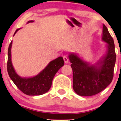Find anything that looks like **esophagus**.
<instances>
[{
  "mask_svg": "<svg viewBox=\"0 0 121 121\" xmlns=\"http://www.w3.org/2000/svg\"><path fill=\"white\" fill-rule=\"evenodd\" d=\"M63 60H64V62H65V63H68V58L66 56H63Z\"/></svg>",
  "mask_w": 121,
  "mask_h": 121,
  "instance_id": "34e87169",
  "label": "esophagus"
}]
</instances>
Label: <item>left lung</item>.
<instances>
[{"label":"left lung","mask_w":121,"mask_h":121,"mask_svg":"<svg viewBox=\"0 0 121 121\" xmlns=\"http://www.w3.org/2000/svg\"><path fill=\"white\" fill-rule=\"evenodd\" d=\"M102 40L107 43L105 56L95 65L84 61L76 54H69L73 73V89L80 96H92L103 91L112 82L116 54L112 37L104 24Z\"/></svg>","instance_id":"left-lung-1"}]
</instances>
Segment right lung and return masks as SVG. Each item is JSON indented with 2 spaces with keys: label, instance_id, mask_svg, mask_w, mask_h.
I'll list each match as a JSON object with an SVG mask.
<instances>
[{
  "label": "right lung",
  "instance_id": "add662e5",
  "mask_svg": "<svg viewBox=\"0 0 121 121\" xmlns=\"http://www.w3.org/2000/svg\"><path fill=\"white\" fill-rule=\"evenodd\" d=\"M29 21L27 23L33 22ZM20 29L16 30L14 35ZM12 41L8 48V58L7 69L9 75L17 87L27 95H40L47 92L50 88L54 75L60 68L64 65V62L62 57H59L49 63L46 68L33 77L22 78L17 75L13 68L11 59V48Z\"/></svg>",
  "mask_w": 121,
  "mask_h": 121
}]
</instances>
